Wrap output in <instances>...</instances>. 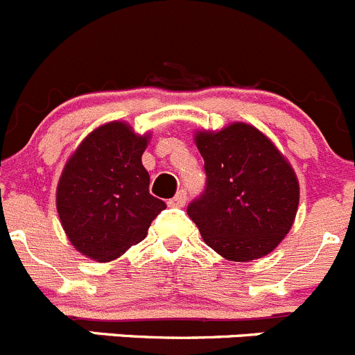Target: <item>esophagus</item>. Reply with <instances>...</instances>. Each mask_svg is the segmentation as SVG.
<instances>
[{
  "label": "esophagus",
  "instance_id": "obj_1",
  "mask_svg": "<svg viewBox=\"0 0 355 355\" xmlns=\"http://www.w3.org/2000/svg\"><path fill=\"white\" fill-rule=\"evenodd\" d=\"M184 204H187V191L184 190H180L178 193H175L174 199L168 200V206L172 207H183Z\"/></svg>",
  "mask_w": 355,
  "mask_h": 355
}]
</instances>
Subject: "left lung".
I'll return each instance as SVG.
<instances>
[{
	"label": "left lung",
	"instance_id": "left-lung-1",
	"mask_svg": "<svg viewBox=\"0 0 355 355\" xmlns=\"http://www.w3.org/2000/svg\"><path fill=\"white\" fill-rule=\"evenodd\" d=\"M206 188L191 200L188 216L207 246L234 262L268 255L294 223L299 183L276 146L246 123L199 132Z\"/></svg>",
	"mask_w": 355,
	"mask_h": 355
}]
</instances>
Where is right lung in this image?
<instances>
[{
	"label": "right lung",
	"mask_w": 355,
	"mask_h": 355,
	"mask_svg": "<svg viewBox=\"0 0 355 355\" xmlns=\"http://www.w3.org/2000/svg\"><path fill=\"white\" fill-rule=\"evenodd\" d=\"M149 135L112 121L87 135L63 168L56 191L61 225L77 252L118 259L148 234L165 202L149 193L142 153Z\"/></svg>",
	"instance_id": "obj_1"
}]
</instances>
